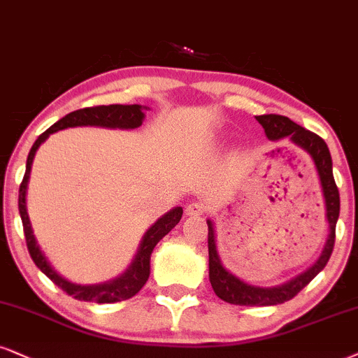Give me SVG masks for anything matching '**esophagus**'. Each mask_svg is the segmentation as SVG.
<instances>
[{
	"mask_svg": "<svg viewBox=\"0 0 358 358\" xmlns=\"http://www.w3.org/2000/svg\"><path fill=\"white\" fill-rule=\"evenodd\" d=\"M206 209L207 207L202 204V202L194 201V202H191V204H187L186 215H189V217H199V215L206 213Z\"/></svg>",
	"mask_w": 358,
	"mask_h": 358,
	"instance_id": "1",
	"label": "esophagus"
}]
</instances>
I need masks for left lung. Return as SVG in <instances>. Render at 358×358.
I'll use <instances>...</instances> for the list:
<instances>
[{
  "mask_svg": "<svg viewBox=\"0 0 358 358\" xmlns=\"http://www.w3.org/2000/svg\"><path fill=\"white\" fill-rule=\"evenodd\" d=\"M257 121L262 124L266 136L271 141L289 139L290 143L301 148L302 151L308 154V157L314 162V167L319 176L322 196H324L325 204V219H327L329 236L325 241L324 249H322L320 257L315 260L314 266L308 267L306 272L299 273L294 279L284 282L280 285L273 287H260L247 284L239 277L234 275L231 271L224 267L222 259H220L217 250V241H215L214 222L207 219L209 226V280L213 285L215 295L222 301L234 306H277L284 303L295 297L301 290L319 273L322 268L327 266L330 254L334 250L335 242V226H337L338 213H341V197H338V189L335 186L334 172H332V157L325 144V141L314 132L303 129L302 126L295 124L289 117L279 116V114H264L257 116Z\"/></svg>",
  "mask_w": 358,
  "mask_h": 358,
  "instance_id": "8db88e82",
  "label": "left lung"
}]
</instances>
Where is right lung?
Wrapping results in <instances>:
<instances>
[{
    "mask_svg": "<svg viewBox=\"0 0 358 358\" xmlns=\"http://www.w3.org/2000/svg\"><path fill=\"white\" fill-rule=\"evenodd\" d=\"M149 108L141 104H109V106H96V108H85L78 109L66 114L59 121L55 122L50 129L43 132L39 138L34 141L33 148L28 154V161H26V172L23 182L20 186V197H17V207H20V215L23 220L26 245H28L29 255L36 267L41 271L44 275H48L55 282L57 287L64 290L66 294L73 295L78 301L85 302H96V303H114L127 301V299L134 297L136 294L143 289L145 280L149 279L151 273V254L157 242L169 234L172 229L178 226V222L182 217V207H174L169 213H166L162 217H159L151 227L144 234L143 241H141L138 254L132 259L131 266L126 268L121 275L116 279L103 282V284H90L81 285L74 284V282L68 280L66 277L61 275L55 267L51 266L50 260L39 247L36 237L33 234V227H31L28 209H26V191H28L31 166H33L34 154H36L38 148L46 141L52 132L68 129V127L76 126H98V127H109V129H136L143 124L145 114Z\"/></svg>",
    "mask_w": 358,
    "mask_h": 358,
    "instance_id": "obj_1",
    "label": "right lung"
}]
</instances>
